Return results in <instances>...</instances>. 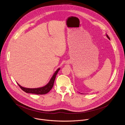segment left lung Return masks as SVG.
I'll return each mask as SVG.
<instances>
[{
  "label": "left lung",
  "instance_id": "left-lung-1",
  "mask_svg": "<svg viewBox=\"0 0 125 125\" xmlns=\"http://www.w3.org/2000/svg\"><path fill=\"white\" fill-rule=\"evenodd\" d=\"M106 36H107V38H108V39H109V40H110V38H109V37H108V35H107V34H106Z\"/></svg>",
  "mask_w": 125,
  "mask_h": 125
}]
</instances>
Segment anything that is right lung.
<instances>
[{"mask_svg":"<svg viewBox=\"0 0 125 125\" xmlns=\"http://www.w3.org/2000/svg\"><path fill=\"white\" fill-rule=\"evenodd\" d=\"M60 68H58L53 75L52 77L50 79L49 82L44 86L40 87V88H26L21 86L18 83L19 87L22 89V90L26 92V93H30V94H44L48 93L52 89L53 84H54V81L56 78V76L59 71Z\"/></svg>","mask_w":125,"mask_h":125,"instance_id":"right-lung-1","label":"right lung"}]
</instances>
